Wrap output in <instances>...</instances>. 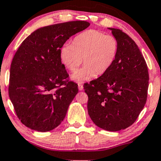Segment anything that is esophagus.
Segmentation results:
<instances>
[{"mask_svg": "<svg viewBox=\"0 0 161 161\" xmlns=\"http://www.w3.org/2000/svg\"><path fill=\"white\" fill-rule=\"evenodd\" d=\"M78 88H79V90H80V91H81V90H83V85L81 83H78Z\"/></svg>", "mask_w": 161, "mask_h": 161, "instance_id": "esophagus-1", "label": "esophagus"}]
</instances>
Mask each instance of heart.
<instances>
[{
    "label": "heart",
    "mask_w": 161,
    "mask_h": 161,
    "mask_svg": "<svg viewBox=\"0 0 161 161\" xmlns=\"http://www.w3.org/2000/svg\"><path fill=\"white\" fill-rule=\"evenodd\" d=\"M118 51V42L111 35L89 30L74 38L72 44H65L60 49V60L65 67L74 71L82 63L85 66L71 75V80L81 83L94 76L102 75L111 67Z\"/></svg>",
    "instance_id": "1"
}]
</instances>
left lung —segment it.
Returning a JSON list of instances; mask_svg holds the SVG:
<instances>
[{
    "mask_svg": "<svg viewBox=\"0 0 161 161\" xmlns=\"http://www.w3.org/2000/svg\"><path fill=\"white\" fill-rule=\"evenodd\" d=\"M118 42V51L111 67L100 77L85 84L87 111L92 122L108 131H118L136 120L147 98V65L132 38L110 28Z\"/></svg>",
    "mask_w": 161,
    "mask_h": 161,
    "instance_id": "1",
    "label": "left lung"
}]
</instances>
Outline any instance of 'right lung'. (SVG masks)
<instances>
[{"mask_svg": "<svg viewBox=\"0 0 161 161\" xmlns=\"http://www.w3.org/2000/svg\"><path fill=\"white\" fill-rule=\"evenodd\" d=\"M89 25L86 21H72L43 27L17 49L11 64L8 94L18 118L26 127L47 132L64 119L79 90L76 84L65 83L69 75L61 63L60 49Z\"/></svg>", "mask_w": 161, "mask_h": 161, "instance_id": "right-lung-1", "label": "right lung"}]
</instances>
